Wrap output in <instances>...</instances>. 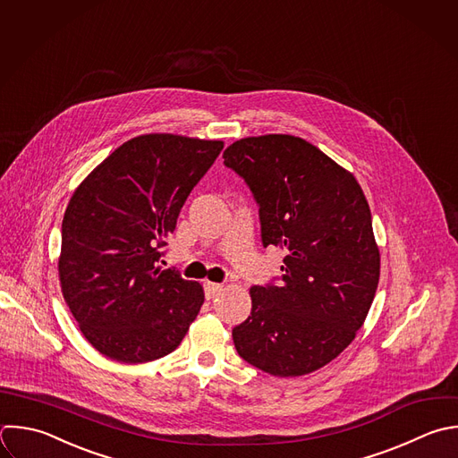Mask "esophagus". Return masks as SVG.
<instances>
[{"instance_id":"obj_1","label":"esophagus","mask_w":458,"mask_h":458,"mask_svg":"<svg viewBox=\"0 0 458 458\" xmlns=\"http://www.w3.org/2000/svg\"><path fill=\"white\" fill-rule=\"evenodd\" d=\"M222 290H224V284H220V283H211V281H206V283H204L206 299H215Z\"/></svg>"}]
</instances>
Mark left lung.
I'll list each match as a JSON object with an SVG mask.
<instances>
[{"label": "left lung", "instance_id": "1", "mask_svg": "<svg viewBox=\"0 0 458 458\" xmlns=\"http://www.w3.org/2000/svg\"><path fill=\"white\" fill-rule=\"evenodd\" d=\"M259 206L263 245L286 249L279 284L252 286L233 329L238 354L279 377L310 374L356 336L379 281L367 199L351 172L290 134L234 141L224 152Z\"/></svg>", "mask_w": 458, "mask_h": 458}]
</instances>
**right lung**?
I'll return each mask as SVG.
<instances>
[{"mask_svg": "<svg viewBox=\"0 0 458 458\" xmlns=\"http://www.w3.org/2000/svg\"><path fill=\"white\" fill-rule=\"evenodd\" d=\"M224 141L143 134L75 190L63 220L59 279L82 335L104 356L145 363L182 342L204 288L157 265L181 208Z\"/></svg>", "mask_w": 458, "mask_h": 458, "instance_id": "add662e5", "label": "right lung"}]
</instances>
